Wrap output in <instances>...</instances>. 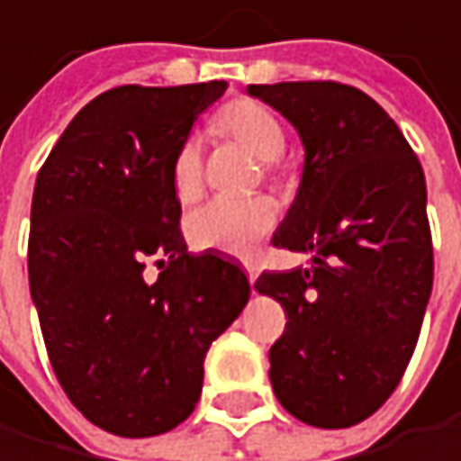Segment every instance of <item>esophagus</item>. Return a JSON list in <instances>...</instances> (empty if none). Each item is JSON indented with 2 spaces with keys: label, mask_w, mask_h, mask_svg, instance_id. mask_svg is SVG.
<instances>
[{
  "label": "esophagus",
  "mask_w": 461,
  "mask_h": 461,
  "mask_svg": "<svg viewBox=\"0 0 461 461\" xmlns=\"http://www.w3.org/2000/svg\"><path fill=\"white\" fill-rule=\"evenodd\" d=\"M244 271H247L249 282H255V279H258V266H255L252 260H244Z\"/></svg>",
  "instance_id": "esophagus-1"
}]
</instances>
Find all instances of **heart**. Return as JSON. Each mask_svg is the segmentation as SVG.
<instances>
[{
	"instance_id": "heart-1",
	"label": "heart",
	"mask_w": 461,
	"mask_h": 461,
	"mask_svg": "<svg viewBox=\"0 0 461 461\" xmlns=\"http://www.w3.org/2000/svg\"><path fill=\"white\" fill-rule=\"evenodd\" d=\"M217 127L244 146L258 159L268 162L285 151V132L282 124L258 103H233L228 105ZM203 187V170H201V146L195 138L185 140L174 157V193L179 201L190 203L201 195ZM276 222V203L266 195L252 198H214L198 206L187 222V239L198 249H222V252H249L252 244L271 230Z\"/></svg>"
}]
</instances>
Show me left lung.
Segmentation results:
<instances>
[{
    "label": "left lung",
    "mask_w": 461,
    "mask_h": 461,
    "mask_svg": "<svg viewBox=\"0 0 461 461\" xmlns=\"http://www.w3.org/2000/svg\"><path fill=\"white\" fill-rule=\"evenodd\" d=\"M247 95L291 122L304 146L271 244L312 252V268L255 282L287 312L268 377L299 421L353 427L399 385L432 296L424 170L393 119L353 86L285 81L249 84Z\"/></svg>",
    "instance_id": "left-lung-1"
}]
</instances>
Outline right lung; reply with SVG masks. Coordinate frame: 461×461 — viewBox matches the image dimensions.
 Here are the masks:
<instances>
[{"mask_svg":"<svg viewBox=\"0 0 461 461\" xmlns=\"http://www.w3.org/2000/svg\"><path fill=\"white\" fill-rule=\"evenodd\" d=\"M225 89H111L37 174L29 294L48 358L73 405L119 438L162 435L195 411L206 350L249 302L236 260L187 252L174 193V157Z\"/></svg>","mask_w":461,"mask_h":461,"instance_id":"1","label":"right lung"}]
</instances>
